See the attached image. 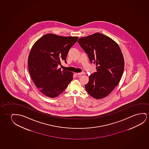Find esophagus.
<instances>
[{
    "label": "esophagus",
    "mask_w": 149,
    "mask_h": 149,
    "mask_svg": "<svg viewBox=\"0 0 149 149\" xmlns=\"http://www.w3.org/2000/svg\"><path fill=\"white\" fill-rule=\"evenodd\" d=\"M76 74L77 75H78V76H81L82 74H85V72H79V73H76Z\"/></svg>",
    "instance_id": "esophagus-1"
}]
</instances>
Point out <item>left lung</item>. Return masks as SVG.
<instances>
[{
  "instance_id": "left-lung-1",
  "label": "left lung",
  "mask_w": 149,
  "mask_h": 149,
  "mask_svg": "<svg viewBox=\"0 0 149 149\" xmlns=\"http://www.w3.org/2000/svg\"><path fill=\"white\" fill-rule=\"evenodd\" d=\"M79 44L88 55L97 71L91 74L85 85L87 92L94 99H103L118 85L124 69V57L120 47L109 37L97 33L78 39Z\"/></svg>"
}]
</instances>
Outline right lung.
<instances>
[{
  "label": "right lung",
  "instance_id": "obj_1",
  "mask_svg": "<svg viewBox=\"0 0 149 149\" xmlns=\"http://www.w3.org/2000/svg\"><path fill=\"white\" fill-rule=\"evenodd\" d=\"M78 37H63L47 34L37 40L28 58L30 76L36 87L47 97L59 95L73 80V73L61 71V61H65L69 49Z\"/></svg>",
  "mask_w": 149,
  "mask_h": 149
}]
</instances>
